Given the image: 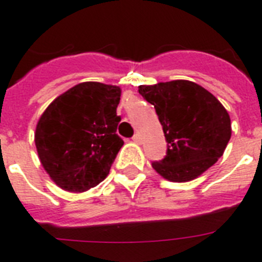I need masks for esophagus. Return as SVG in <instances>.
<instances>
[{"instance_id":"obj_1","label":"esophagus","mask_w":262,"mask_h":262,"mask_svg":"<svg viewBox=\"0 0 262 262\" xmlns=\"http://www.w3.org/2000/svg\"><path fill=\"white\" fill-rule=\"evenodd\" d=\"M133 141H134V142H137V143H141V141H142V138H141V134L140 133L134 134Z\"/></svg>"}]
</instances>
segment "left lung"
Segmentation results:
<instances>
[{"mask_svg": "<svg viewBox=\"0 0 262 262\" xmlns=\"http://www.w3.org/2000/svg\"><path fill=\"white\" fill-rule=\"evenodd\" d=\"M154 105L167 141V154L152 168L164 179L184 183L199 178L222 157L231 138L226 108L204 87L176 79L138 87Z\"/></svg>", "mask_w": 262, "mask_h": 262, "instance_id": "1", "label": "left lung"}]
</instances>
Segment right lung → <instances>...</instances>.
<instances>
[{
    "label": "right lung",
    "mask_w": 262,
    "mask_h": 262,
    "mask_svg": "<svg viewBox=\"0 0 262 262\" xmlns=\"http://www.w3.org/2000/svg\"><path fill=\"white\" fill-rule=\"evenodd\" d=\"M121 90L83 82L61 94L37 121L35 145L51 179L68 192L81 193L102 183L124 141L116 130Z\"/></svg>",
    "instance_id": "1"
}]
</instances>
